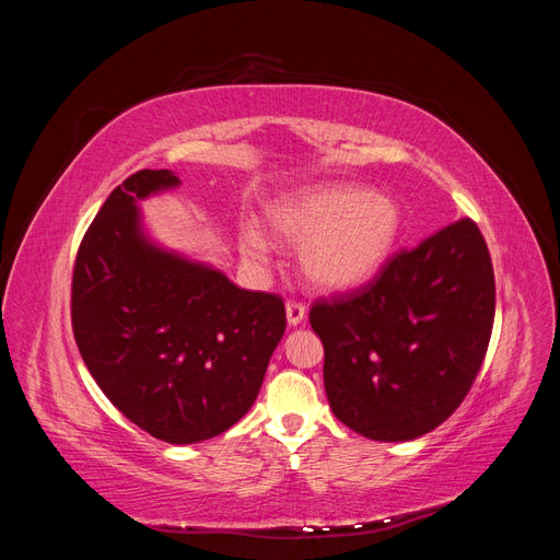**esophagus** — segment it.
Wrapping results in <instances>:
<instances>
[{
	"label": "esophagus",
	"instance_id": "esophagus-1",
	"mask_svg": "<svg viewBox=\"0 0 560 560\" xmlns=\"http://www.w3.org/2000/svg\"><path fill=\"white\" fill-rule=\"evenodd\" d=\"M306 317V306L299 301H287V322H290V327H296Z\"/></svg>",
	"mask_w": 560,
	"mask_h": 560
}]
</instances>
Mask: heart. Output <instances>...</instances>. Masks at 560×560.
I'll return each instance as SVG.
<instances>
[{"instance_id":"b5f03b06","label":"heart","mask_w":560,"mask_h":560,"mask_svg":"<svg viewBox=\"0 0 560 560\" xmlns=\"http://www.w3.org/2000/svg\"><path fill=\"white\" fill-rule=\"evenodd\" d=\"M266 222L278 238L301 245L303 276L315 287L348 292L389 259L401 233V208L360 184H313L268 202ZM241 247L247 257L264 259L270 245L257 226L245 224Z\"/></svg>"}]
</instances>
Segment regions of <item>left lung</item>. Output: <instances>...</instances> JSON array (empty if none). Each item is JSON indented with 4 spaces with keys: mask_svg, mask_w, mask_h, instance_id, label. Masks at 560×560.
<instances>
[{
    "mask_svg": "<svg viewBox=\"0 0 560 560\" xmlns=\"http://www.w3.org/2000/svg\"><path fill=\"white\" fill-rule=\"evenodd\" d=\"M493 317V264L471 219L395 254L362 290L317 301L334 416L374 442L432 432L477 378Z\"/></svg>",
    "mask_w": 560,
    "mask_h": 560,
    "instance_id": "1",
    "label": "left lung"
}]
</instances>
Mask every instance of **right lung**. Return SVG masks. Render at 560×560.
I'll return each instance as SVG.
<instances>
[{
	"label": "right lung",
	"mask_w": 560,
	"mask_h": 560,
	"mask_svg": "<svg viewBox=\"0 0 560 560\" xmlns=\"http://www.w3.org/2000/svg\"><path fill=\"white\" fill-rule=\"evenodd\" d=\"M179 184L173 171H140L109 194L77 254L72 327L116 409L182 446L252 409L287 317L280 296L241 290L151 238L140 202Z\"/></svg>",
	"instance_id": "obj_1"
}]
</instances>
